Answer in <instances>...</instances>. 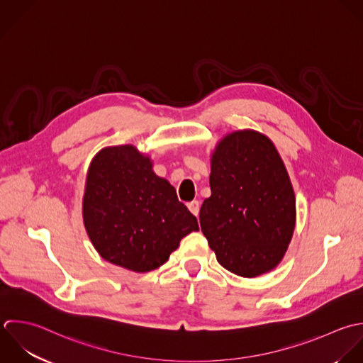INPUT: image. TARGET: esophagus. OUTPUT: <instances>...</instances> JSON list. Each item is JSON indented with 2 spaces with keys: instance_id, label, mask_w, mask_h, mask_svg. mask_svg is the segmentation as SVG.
I'll return each mask as SVG.
<instances>
[{
  "instance_id": "1",
  "label": "esophagus",
  "mask_w": 363,
  "mask_h": 363,
  "mask_svg": "<svg viewBox=\"0 0 363 363\" xmlns=\"http://www.w3.org/2000/svg\"><path fill=\"white\" fill-rule=\"evenodd\" d=\"M186 206H188V209L195 215V216H198V213H199V208H201V203H199V201H192V202H188L186 203Z\"/></svg>"
}]
</instances>
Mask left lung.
<instances>
[{
  "label": "left lung",
  "mask_w": 363,
  "mask_h": 363,
  "mask_svg": "<svg viewBox=\"0 0 363 363\" xmlns=\"http://www.w3.org/2000/svg\"><path fill=\"white\" fill-rule=\"evenodd\" d=\"M201 229L218 262L257 277L283 260L296 228V195L273 141L256 130L226 134L211 155Z\"/></svg>",
  "instance_id": "obj_1"
}]
</instances>
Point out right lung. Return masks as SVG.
I'll return each instance as SVG.
<instances>
[{
  "label": "right lung",
  "instance_id": "add662e5",
  "mask_svg": "<svg viewBox=\"0 0 363 363\" xmlns=\"http://www.w3.org/2000/svg\"><path fill=\"white\" fill-rule=\"evenodd\" d=\"M82 213L97 253L135 273L158 269L182 238L199 230L175 188L131 144L106 147L93 157Z\"/></svg>",
  "mask_w": 363,
  "mask_h": 363
}]
</instances>
